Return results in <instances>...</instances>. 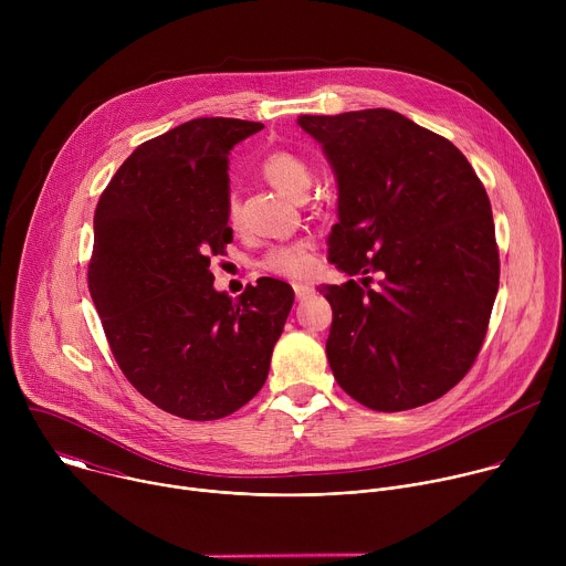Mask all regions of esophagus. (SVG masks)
Returning <instances> with one entry per match:
<instances>
[{"label":"esophagus","mask_w":566,"mask_h":566,"mask_svg":"<svg viewBox=\"0 0 566 566\" xmlns=\"http://www.w3.org/2000/svg\"><path fill=\"white\" fill-rule=\"evenodd\" d=\"M295 297L297 300H306L311 293H313V286L311 284H295Z\"/></svg>","instance_id":"1"}]
</instances>
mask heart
Here are the masks:
<instances>
[{"mask_svg": "<svg viewBox=\"0 0 566 566\" xmlns=\"http://www.w3.org/2000/svg\"><path fill=\"white\" fill-rule=\"evenodd\" d=\"M260 172L275 190L291 199H302L311 186V170L306 166V160L289 149H275L266 154L260 164ZM228 217L230 221H237L239 217V203L234 197L228 203ZM313 249L315 244L311 239H300L293 241V244L277 247L269 251V255L264 258V266L282 277H306L315 266Z\"/></svg>", "mask_w": 566, "mask_h": 566, "instance_id": "obj_1", "label": "heart"}]
</instances>
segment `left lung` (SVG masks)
<instances>
[{"instance_id": "8db88e82", "label": "left lung", "mask_w": 566, "mask_h": 566, "mask_svg": "<svg viewBox=\"0 0 566 566\" xmlns=\"http://www.w3.org/2000/svg\"><path fill=\"white\" fill-rule=\"evenodd\" d=\"M338 181L322 286L334 308L327 358L365 408L402 412L441 398L472 367L500 289L486 188L443 136L391 109L300 116ZM379 286H368L370 277Z\"/></svg>"}]
</instances>
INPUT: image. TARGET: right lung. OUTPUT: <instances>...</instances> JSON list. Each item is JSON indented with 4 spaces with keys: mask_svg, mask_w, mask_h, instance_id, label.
Listing matches in <instances>:
<instances>
[{
    "mask_svg": "<svg viewBox=\"0 0 566 566\" xmlns=\"http://www.w3.org/2000/svg\"><path fill=\"white\" fill-rule=\"evenodd\" d=\"M264 125L195 118L138 145L94 214L90 293L125 378L156 408L214 421L262 389L293 289L260 277L237 300L210 260L232 241L228 154Z\"/></svg>",
    "mask_w": 566,
    "mask_h": 566,
    "instance_id": "1",
    "label": "right lung"
}]
</instances>
